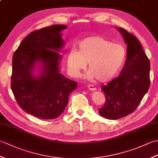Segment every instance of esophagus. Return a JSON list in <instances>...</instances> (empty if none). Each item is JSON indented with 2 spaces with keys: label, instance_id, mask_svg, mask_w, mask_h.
I'll use <instances>...</instances> for the list:
<instances>
[{
  "label": "esophagus",
  "instance_id": "obj_1",
  "mask_svg": "<svg viewBox=\"0 0 158 158\" xmlns=\"http://www.w3.org/2000/svg\"><path fill=\"white\" fill-rule=\"evenodd\" d=\"M88 88L89 90H92V91H95V90L96 89V88H95V87L94 86V85H88Z\"/></svg>",
  "mask_w": 158,
  "mask_h": 158
}]
</instances>
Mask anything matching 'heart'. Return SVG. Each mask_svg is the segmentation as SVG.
Listing matches in <instances>:
<instances>
[{
  "instance_id": "obj_1",
  "label": "heart",
  "mask_w": 158,
  "mask_h": 158,
  "mask_svg": "<svg viewBox=\"0 0 158 158\" xmlns=\"http://www.w3.org/2000/svg\"><path fill=\"white\" fill-rule=\"evenodd\" d=\"M78 47V50L71 49L67 56V65L73 77H78L88 62L87 78L108 81L119 73L126 60V51L123 45L100 36L83 39Z\"/></svg>"
}]
</instances>
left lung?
I'll list each match as a JSON object with an SVG mask.
<instances>
[{
  "label": "left lung",
  "mask_w": 158,
  "mask_h": 158,
  "mask_svg": "<svg viewBox=\"0 0 158 158\" xmlns=\"http://www.w3.org/2000/svg\"><path fill=\"white\" fill-rule=\"evenodd\" d=\"M127 43V58L119 77L102 87L106 102L98 110L109 119H117L135 111L150 86V62L141 43L126 30L119 28Z\"/></svg>",
  "instance_id": "left-lung-1"
}]
</instances>
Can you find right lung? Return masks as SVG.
I'll use <instances>...</instances> for the list:
<instances>
[{"instance_id":"1","label":"right lung","mask_w":158,"mask_h":158,"mask_svg":"<svg viewBox=\"0 0 158 158\" xmlns=\"http://www.w3.org/2000/svg\"><path fill=\"white\" fill-rule=\"evenodd\" d=\"M64 25H52L28 35L13 53L11 87L20 108L38 118H57L68 104L69 96L77 83L59 73L58 51L64 41ZM36 61L44 66L38 78L32 76Z\"/></svg>"}]
</instances>
